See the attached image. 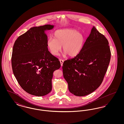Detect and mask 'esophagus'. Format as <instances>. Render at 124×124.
<instances>
[{"label": "esophagus", "mask_w": 124, "mask_h": 124, "mask_svg": "<svg viewBox=\"0 0 124 124\" xmlns=\"http://www.w3.org/2000/svg\"><path fill=\"white\" fill-rule=\"evenodd\" d=\"M59 61H60V62L61 66H63V63H64V60H62V59H60Z\"/></svg>", "instance_id": "34e87169"}]
</instances>
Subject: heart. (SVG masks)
Returning <instances> with one entry per match:
<instances>
[{"mask_svg":"<svg viewBox=\"0 0 124 124\" xmlns=\"http://www.w3.org/2000/svg\"><path fill=\"white\" fill-rule=\"evenodd\" d=\"M53 38L48 39L46 46L51 53L58 55L63 46V51L70 57H74L80 53L84 44L82 34L77 30L65 29L57 30Z\"/></svg>","mask_w":124,"mask_h":124,"instance_id":"b5f03b06","label":"heart"}]
</instances>
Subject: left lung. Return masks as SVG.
I'll return each instance as SVG.
<instances>
[{"instance_id":"obj_1","label":"left lung","mask_w":124,"mask_h":124,"mask_svg":"<svg viewBox=\"0 0 124 124\" xmlns=\"http://www.w3.org/2000/svg\"><path fill=\"white\" fill-rule=\"evenodd\" d=\"M111 55L107 39L93 26L80 53L63 63V76L70 92L84 96L98 88L106 73Z\"/></svg>"}]
</instances>
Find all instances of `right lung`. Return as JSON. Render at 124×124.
Here are the masks:
<instances>
[{
	"mask_svg": "<svg viewBox=\"0 0 124 124\" xmlns=\"http://www.w3.org/2000/svg\"><path fill=\"white\" fill-rule=\"evenodd\" d=\"M54 25L31 27L15 41L12 65L14 76L24 90L30 94L43 96L52 91L53 72L60 68L58 59L49 52L46 31Z\"/></svg>",
	"mask_w": 124,
	"mask_h": 124,
	"instance_id": "right-lung-1",
	"label": "right lung"
}]
</instances>
